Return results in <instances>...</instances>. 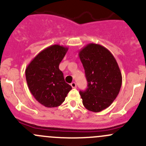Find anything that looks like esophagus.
I'll use <instances>...</instances> for the list:
<instances>
[{
	"instance_id": "obj_1",
	"label": "esophagus",
	"mask_w": 146,
	"mask_h": 146,
	"mask_svg": "<svg viewBox=\"0 0 146 146\" xmlns=\"http://www.w3.org/2000/svg\"><path fill=\"white\" fill-rule=\"evenodd\" d=\"M70 85H71V87L73 88H76V86H77V85H76V82H71V84H70Z\"/></svg>"
}]
</instances>
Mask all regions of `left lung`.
<instances>
[{
	"mask_svg": "<svg viewBox=\"0 0 146 146\" xmlns=\"http://www.w3.org/2000/svg\"><path fill=\"white\" fill-rule=\"evenodd\" d=\"M88 88L80 91L84 107L100 112L110 107L120 91L122 76L115 58L107 48L90 43L79 51Z\"/></svg>",
	"mask_w": 146,
	"mask_h": 146,
	"instance_id": "obj_1",
	"label": "left lung"
}]
</instances>
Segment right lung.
Instances as JSON below:
<instances>
[{"label":"right lung","mask_w":146,"mask_h":146,"mask_svg":"<svg viewBox=\"0 0 146 146\" xmlns=\"http://www.w3.org/2000/svg\"><path fill=\"white\" fill-rule=\"evenodd\" d=\"M68 48L51 45L39 52L25 70L28 88L34 98L46 107L60 106L71 86L64 80L60 63Z\"/></svg>","instance_id":"1"}]
</instances>
